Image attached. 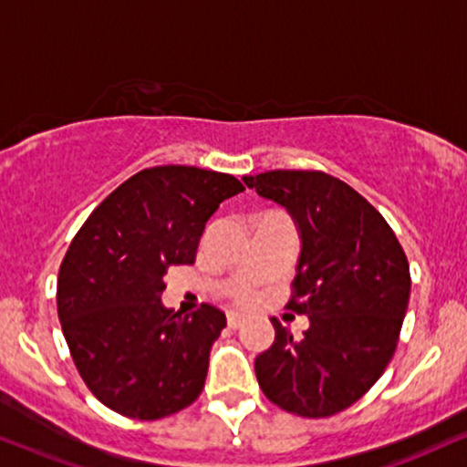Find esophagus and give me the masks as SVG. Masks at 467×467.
Returning a JSON list of instances; mask_svg holds the SVG:
<instances>
[{
  "mask_svg": "<svg viewBox=\"0 0 467 467\" xmlns=\"http://www.w3.org/2000/svg\"><path fill=\"white\" fill-rule=\"evenodd\" d=\"M241 324H244V317H241L239 313H228V328L237 330L241 328Z\"/></svg>",
  "mask_w": 467,
  "mask_h": 467,
  "instance_id": "obj_1",
  "label": "esophagus"
}]
</instances>
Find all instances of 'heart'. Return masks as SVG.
I'll use <instances>...</instances> for the list:
<instances>
[{
	"label": "heart",
	"mask_w": 467,
	"mask_h": 467,
	"mask_svg": "<svg viewBox=\"0 0 467 467\" xmlns=\"http://www.w3.org/2000/svg\"><path fill=\"white\" fill-rule=\"evenodd\" d=\"M250 291L248 289H237L234 291V300H239V302H245V300H250Z\"/></svg>",
	"instance_id": "heart-1"
}]
</instances>
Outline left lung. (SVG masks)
I'll return each mask as SVG.
<instances>
[{
  "label": "left lung",
  "mask_w": 467,
  "mask_h": 467,
  "mask_svg": "<svg viewBox=\"0 0 467 467\" xmlns=\"http://www.w3.org/2000/svg\"><path fill=\"white\" fill-rule=\"evenodd\" d=\"M291 213L302 237L287 308L308 316L300 339L272 317L276 339L254 361L274 404L328 418L369 391L394 357L409 294V261L385 217L344 180L317 170L244 176Z\"/></svg>",
  "instance_id": "1"
}]
</instances>
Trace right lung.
I'll return each mask as SVG.
<instances>
[{
    "label": "right lung",
    "instance_id": "1",
    "mask_svg": "<svg viewBox=\"0 0 467 467\" xmlns=\"http://www.w3.org/2000/svg\"><path fill=\"white\" fill-rule=\"evenodd\" d=\"M245 187L230 173L161 165L134 173L88 215L60 263L56 306L71 358L99 402L161 420L198 400L226 316L161 302L171 265L195 263L206 222Z\"/></svg>",
    "mask_w": 467,
    "mask_h": 467
}]
</instances>
